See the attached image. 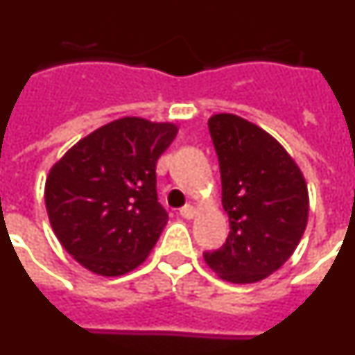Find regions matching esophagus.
I'll return each mask as SVG.
<instances>
[{
  "instance_id": "34e87169",
  "label": "esophagus",
  "mask_w": 355,
  "mask_h": 355,
  "mask_svg": "<svg viewBox=\"0 0 355 355\" xmlns=\"http://www.w3.org/2000/svg\"><path fill=\"white\" fill-rule=\"evenodd\" d=\"M180 215L183 216V218H193V216H196V208H193L192 205L183 206V208L180 209Z\"/></svg>"
}]
</instances>
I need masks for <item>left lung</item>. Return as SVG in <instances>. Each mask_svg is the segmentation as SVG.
Here are the masks:
<instances>
[{"instance_id":"1","label":"left lung","mask_w":355,"mask_h":355,"mask_svg":"<svg viewBox=\"0 0 355 355\" xmlns=\"http://www.w3.org/2000/svg\"><path fill=\"white\" fill-rule=\"evenodd\" d=\"M208 128L231 231L205 259L224 281L256 283L279 270L299 245L309 211L306 181L284 147L252 122L218 114Z\"/></svg>"}]
</instances>
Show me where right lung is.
I'll return each instance as SVG.
<instances>
[{"instance_id": "1", "label": "right lung", "mask_w": 355, "mask_h": 355, "mask_svg": "<svg viewBox=\"0 0 355 355\" xmlns=\"http://www.w3.org/2000/svg\"><path fill=\"white\" fill-rule=\"evenodd\" d=\"M178 128L124 117L65 153L46 181L56 238L78 263L106 277L139 266L156 245L168 213L158 202L156 162Z\"/></svg>"}]
</instances>
